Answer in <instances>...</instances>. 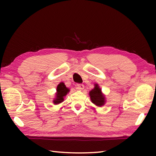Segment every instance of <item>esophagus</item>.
<instances>
[{
  "label": "esophagus",
  "instance_id": "34e87169",
  "mask_svg": "<svg viewBox=\"0 0 156 156\" xmlns=\"http://www.w3.org/2000/svg\"><path fill=\"white\" fill-rule=\"evenodd\" d=\"M77 89L79 90H83L84 88V86L82 84H77Z\"/></svg>",
  "mask_w": 156,
  "mask_h": 156
}]
</instances>
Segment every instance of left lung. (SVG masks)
Instances as JSON below:
<instances>
[{
	"mask_svg": "<svg viewBox=\"0 0 156 156\" xmlns=\"http://www.w3.org/2000/svg\"><path fill=\"white\" fill-rule=\"evenodd\" d=\"M89 94H90L91 101L96 105L101 107L105 104V97L102 94L101 90L98 87V84H95L94 88L90 92Z\"/></svg>",
	"mask_w": 156,
	"mask_h": 156,
	"instance_id": "left-lung-1",
	"label": "left lung"
}]
</instances>
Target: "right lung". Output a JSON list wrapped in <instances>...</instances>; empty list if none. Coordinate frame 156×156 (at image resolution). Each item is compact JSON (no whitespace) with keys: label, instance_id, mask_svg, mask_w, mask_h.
Instances as JSON below:
<instances>
[{"label":"right lung","instance_id":"obj_1","mask_svg":"<svg viewBox=\"0 0 156 156\" xmlns=\"http://www.w3.org/2000/svg\"><path fill=\"white\" fill-rule=\"evenodd\" d=\"M69 91L68 88L66 87L64 83H60L58 84L57 87V94H56V98L54 101V103L55 105L59 104L64 101V97L67 94Z\"/></svg>","mask_w":156,"mask_h":156}]
</instances>
